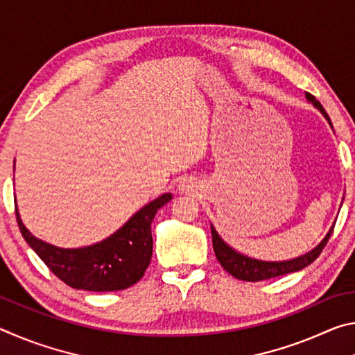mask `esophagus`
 <instances>
[{
  "label": "esophagus",
  "mask_w": 355,
  "mask_h": 355,
  "mask_svg": "<svg viewBox=\"0 0 355 355\" xmlns=\"http://www.w3.org/2000/svg\"><path fill=\"white\" fill-rule=\"evenodd\" d=\"M178 191L184 192V194H189V192L194 191V184H192L189 180H183V182H180L178 184Z\"/></svg>",
  "instance_id": "1"
}]
</instances>
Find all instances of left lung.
Listing matches in <instances>:
<instances>
[{
	"instance_id": "left-lung-1",
	"label": "left lung",
	"mask_w": 355,
	"mask_h": 355,
	"mask_svg": "<svg viewBox=\"0 0 355 355\" xmlns=\"http://www.w3.org/2000/svg\"><path fill=\"white\" fill-rule=\"evenodd\" d=\"M305 97L313 105L318 111H320L324 119L327 120L330 127H332V122L327 116V112L324 111V107L321 106L320 101H318L313 95L305 92ZM335 224L330 227V230L327 232V235L322 238V241L316 245V248L311 249L307 254L300 255L297 258H293V260H285V261H263V260H257V258L248 257L244 254H239L238 250L230 248L224 239L219 236V233L216 232V228L211 225V236H213V249L216 258L220 263V266L225 269L228 274H232L233 277H236L239 280H245V282H260V280H268V279H274L279 277V275H285L290 272H296L300 271V269L307 268L309 264L313 263L324 249V245L327 244L330 235H332Z\"/></svg>"
}]
</instances>
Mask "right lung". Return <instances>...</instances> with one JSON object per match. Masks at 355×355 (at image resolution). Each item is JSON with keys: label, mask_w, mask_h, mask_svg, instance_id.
Segmentation results:
<instances>
[{"label": "right lung", "mask_w": 355, "mask_h": 355, "mask_svg": "<svg viewBox=\"0 0 355 355\" xmlns=\"http://www.w3.org/2000/svg\"><path fill=\"white\" fill-rule=\"evenodd\" d=\"M172 200L167 192L135 213L111 236L76 249H64L35 238L28 230L15 207L20 232L48 269L76 290L119 291L142 279L153 252L152 222L156 211Z\"/></svg>", "instance_id": "add662e5"}]
</instances>
